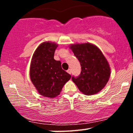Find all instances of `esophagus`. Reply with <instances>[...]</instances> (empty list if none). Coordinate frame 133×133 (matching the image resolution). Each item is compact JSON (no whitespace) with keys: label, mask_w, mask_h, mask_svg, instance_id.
<instances>
[{"label":"esophagus","mask_w":133,"mask_h":133,"mask_svg":"<svg viewBox=\"0 0 133 133\" xmlns=\"http://www.w3.org/2000/svg\"><path fill=\"white\" fill-rule=\"evenodd\" d=\"M67 72H68L69 73V74H71V70L70 69H69L68 70V71H67Z\"/></svg>","instance_id":"34e87169"}]
</instances>
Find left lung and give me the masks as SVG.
Wrapping results in <instances>:
<instances>
[{"instance_id":"left-lung-1","label":"left lung","mask_w":133,"mask_h":133,"mask_svg":"<svg viewBox=\"0 0 133 133\" xmlns=\"http://www.w3.org/2000/svg\"><path fill=\"white\" fill-rule=\"evenodd\" d=\"M69 47L81 66L80 75L72 76V81L86 95L99 92L110 77L111 69L106 57L99 49L92 44H72Z\"/></svg>"}]
</instances>
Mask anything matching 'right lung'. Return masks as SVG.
I'll use <instances>...</instances> for the list:
<instances>
[{"instance_id": "obj_1", "label": "right lung", "mask_w": 133, "mask_h": 133, "mask_svg": "<svg viewBox=\"0 0 133 133\" xmlns=\"http://www.w3.org/2000/svg\"><path fill=\"white\" fill-rule=\"evenodd\" d=\"M57 44L44 42L36 49L32 58L30 77L41 95L53 98L59 95L71 76L61 68L60 61L54 59Z\"/></svg>"}]
</instances>
